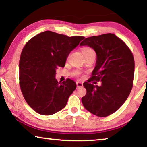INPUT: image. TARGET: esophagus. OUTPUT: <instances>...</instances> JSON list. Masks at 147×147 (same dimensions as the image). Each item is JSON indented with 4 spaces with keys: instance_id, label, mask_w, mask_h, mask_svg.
<instances>
[{
    "instance_id": "esophagus-1",
    "label": "esophagus",
    "mask_w": 147,
    "mask_h": 147,
    "mask_svg": "<svg viewBox=\"0 0 147 147\" xmlns=\"http://www.w3.org/2000/svg\"><path fill=\"white\" fill-rule=\"evenodd\" d=\"M83 86V84L82 83H81V82H76V87H77V88H80V87H82Z\"/></svg>"
}]
</instances>
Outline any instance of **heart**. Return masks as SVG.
I'll use <instances>...</instances> for the list:
<instances>
[{
    "mask_svg": "<svg viewBox=\"0 0 147 147\" xmlns=\"http://www.w3.org/2000/svg\"><path fill=\"white\" fill-rule=\"evenodd\" d=\"M82 50L83 54H86L87 53H88V52H89V51H93V49H91L90 47H82Z\"/></svg>",
    "mask_w": 147,
    "mask_h": 147,
    "instance_id": "1",
    "label": "heart"
}]
</instances>
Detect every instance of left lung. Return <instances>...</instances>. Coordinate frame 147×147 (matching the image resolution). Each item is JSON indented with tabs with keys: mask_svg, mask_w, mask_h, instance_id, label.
Segmentation results:
<instances>
[{
	"mask_svg": "<svg viewBox=\"0 0 147 147\" xmlns=\"http://www.w3.org/2000/svg\"><path fill=\"white\" fill-rule=\"evenodd\" d=\"M96 54V66L84 86L87 93L82 102L87 110L100 117L115 112L124 103L133 86L135 63L132 53L113 34L91 36L81 42ZM101 81V86L89 83Z\"/></svg>",
	"mask_w": 147,
	"mask_h": 147,
	"instance_id": "8db88e82",
	"label": "left lung"
}]
</instances>
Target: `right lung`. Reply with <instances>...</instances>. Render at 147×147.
I'll list each match as a JSON object with an SVG mask.
<instances>
[{"instance_id": "1", "label": "right lung", "mask_w": 147, "mask_h": 147, "mask_svg": "<svg viewBox=\"0 0 147 147\" xmlns=\"http://www.w3.org/2000/svg\"><path fill=\"white\" fill-rule=\"evenodd\" d=\"M84 39L45 31L24 45L19 60L20 88L27 104L37 113L53 115L66 106L76 84L69 78L58 82L56 70L65 66L69 53Z\"/></svg>"}]
</instances>
